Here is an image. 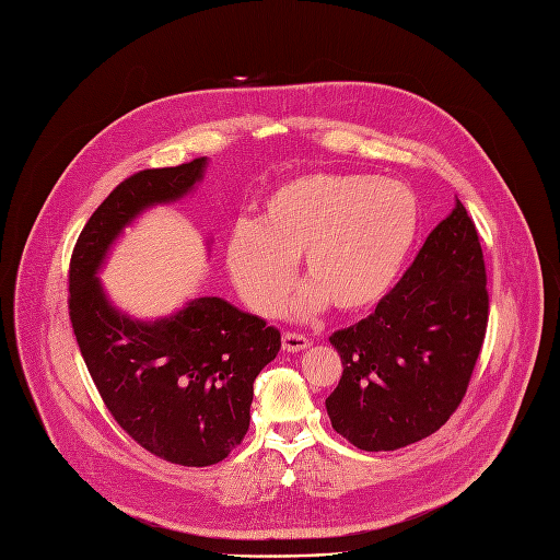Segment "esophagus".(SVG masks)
<instances>
[{
  "mask_svg": "<svg viewBox=\"0 0 560 560\" xmlns=\"http://www.w3.org/2000/svg\"><path fill=\"white\" fill-rule=\"evenodd\" d=\"M310 346H312V340L305 334H298V331L282 334V350H287V352H303Z\"/></svg>",
  "mask_w": 560,
  "mask_h": 560,
  "instance_id": "esophagus-1",
  "label": "esophagus"
}]
</instances>
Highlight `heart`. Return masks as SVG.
Segmentation results:
<instances>
[{
  "label": "heart",
  "mask_w": 560,
  "mask_h": 560,
  "mask_svg": "<svg viewBox=\"0 0 560 560\" xmlns=\"http://www.w3.org/2000/svg\"><path fill=\"white\" fill-rule=\"evenodd\" d=\"M421 203L401 182L312 172L278 186L255 222H237L226 240V269L244 303L273 316L293 287L303 255L310 282L293 312L329 303L361 314L388 295L419 237Z\"/></svg>",
  "instance_id": "b5f03b06"
}]
</instances>
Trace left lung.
Listing matches in <instances>:
<instances>
[{
  "mask_svg": "<svg viewBox=\"0 0 560 560\" xmlns=\"http://www.w3.org/2000/svg\"><path fill=\"white\" fill-rule=\"evenodd\" d=\"M487 323L485 253L457 201L374 314L329 336L342 363L325 401L336 433L361 451L433 435L466 395Z\"/></svg>",
  "mask_w": 560,
  "mask_h": 560,
  "instance_id": "1",
  "label": "left lung"
}]
</instances>
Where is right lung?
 <instances>
[{
  "instance_id": "add662e5",
  "label": "right lung",
  "mask_w": 560,
  "mask_h": 560,
  "mask_svg": "<svg viewBox=\"0 0 560 560\" xmlns=\"http://www.w3.org/2000/svg\"><path fill=\"white\" fill-rule=\"evenodd\" d=\"M206 156L150 167L94 210L71 253L69 318L80 354L116 423L152 455L218 464L242 444L253 381L280 352V331L222 298H197L154 323L118 314L96 278L109 244L141 210L184 197Z\"/></svg>"
}]
</instances>
